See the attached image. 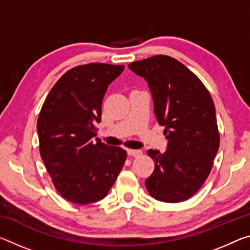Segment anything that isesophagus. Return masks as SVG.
<instances>
[{
	"label": "esophagus",
	"instance_id": "obj_1",
	"mask_svg": "<svg viewBox=\"0 0 250 250\" xmlns=\"http://www.w3.org/2000/svg\"><path fill=\"white\" fill-rule=\"evenodd\" d=\"M128 154L132 155L134 158H138V156L142 155V151L141 150H133V149H128Z\"/></svg>",
	"mask_w": 250,
	"mask_h": 250
}]
</instances>
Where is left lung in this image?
I'll return each instance as SVG.
<instances>
[{
    "mask_svg": "<svg viewBox=\"0 0 250 250\" xmlns=\"http://www.w3.org/2000/svg\"><path fill=\"white\" fill-rule=\"evenodd\" d=\"M129 68L147 82L156 120L168 140L164 153L147 150L155 164L146 180L147 192L166 203L188 200L209 175L219 147L213 99L201 79L171 56L155 55Z\"/></svg>",
    "mask_w": 250,
    "mask_h": 250,
    "instance_id": "1",
    "label": "left lung"
}]
</instances>
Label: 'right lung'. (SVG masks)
Listing matches in <instances>:
<instances>
[{"label":"right lung","instance_id":"obj_1","mask_svg":"<svg viewBox=\"0 0 250 250\" xmlns=\"http://www.w3.org/2000/svg\"><path fill=\"white\" fill-rule=\"evenodd\" d=\"M124 69L104 62L76 66L57 80L42 105L40 153L56 191L74 204L107 196L125 162V150L94 140L105 91Z\"/></svg>","mask_w":250,"mask_h":250}]
</instances>
